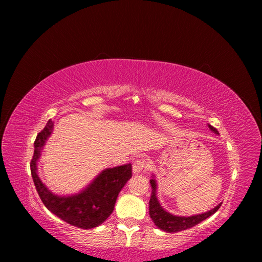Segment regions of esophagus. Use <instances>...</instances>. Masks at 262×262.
<instances>
[{
	"label": "esophagus",
	"mask_w": 262,
	"mask_h": 262,
	"mask_svg": "<svg viewBox=\"0 0 262 262\" xmlns=\"http://www.w3.org/2000/svg\"><path fill=\"white\" fill-rule=\"evenodd\" d=\"M147 168V164H146V161L144 160V158H137L136 161L133 162V165H132V170L133 172H141L143 171Z\"/></svg>",
	"instance_id": "1"
}]
</instances>
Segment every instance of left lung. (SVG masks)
<instances>
[{"mask_svg":"<svg viewBox=\"0 0 262 262\" xmlns=\"http://www.w3.org/2000/svg\"><path fill=\"white\" fill-rule=\"evenodd\" d=\"M209 128L214 131L215 133H219L215 128H213L212 125H209ZM150 186H152V193H150V199H149V216L153 220L155 225L163 229V231L167 232V233H176L184 231V229H188L190 227H193L194 225L201 223L202 221L205 219L210 217L212 214L215 213L222 203L216 205L213 210L205 212L202 214H198V215H192V216H176L172 215V214L166 212L162 207L160 202L157 201L156 198V181L155 179H150Z\"/></svg>","mask_w":262,"mask_h":262,"instance_id":"left-lung-1","label":"left lung"}]
</instances>
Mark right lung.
<instances>
[{"mask_svg": "<svg viewBox=\"0 0 262 262\" xmlns=\"http://www.w3.org/2000/svg\"><path fill=\"white\" fill-rule=\"evenodd\" d=\"M52 129L53 122L50 119L38 133L35 141L30 171L37 192L45 207L67 223L85 229L96 227L104 223L113 213L119 192L132 177V165L125 164L105 169L89 187L77 194L69 196L53 194L42 184L37 173V161Z\"/></svg>", "mask_w": 262, "mask_h": 262, "instance_id": "right-lung-1", "label": "right lung"}]
</instances>
